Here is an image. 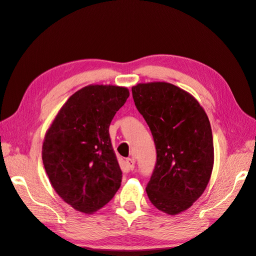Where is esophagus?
Segmentation results:
<instances>
[{"label": "esophagus", "instance_id": "1", "mask_svg": "<svg viewBox=\"0 0 256 256\" xmlns=\"http://www.w3.org/2000/svg\"><path fill=\"white\" fill-rule=\"evenodd\" d=\"M126 162L128 164V169H130V170L134 169V167H135V160L134 158H126Z\"/></svg>", "mask_w": 256, "mask_h": 256}]
</instances>
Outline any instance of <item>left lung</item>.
I'll list each match as a JSON object with an SVG mask.
<instances>
[{
    "label": "left lung",
    "instance_id": "1",
    "mask_svg": "<svg viewBox=\"0 0 256 256\" xmlns=\"http://www.w3.org/2000/svg\"><path fill=\"white\" fill-rule=\"evenodd\" d=\"M132 94L156 149L146 192L156 208L176 215L190 208L208 184L214 164L210 120L192 96L172 84H138Z\"/></svg>",
    "mask_w": 256,
    "mask_h": 256
}]
</instances>
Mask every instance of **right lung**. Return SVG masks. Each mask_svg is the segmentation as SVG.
I'll return each instance as SVG.
<instances>
[{
    "mask_svg": "<svg viewBox=\"0 0 256 256\" xmlns=\"http://www.w3.org/2000/svg\"><path fill=\"white\" fill-rule=\"evenodd\" d=\"M128 96L123 87L87 86L68 98L48 130L44 169L55 192L76 210L96 212L120 188L122 171L108 128Z\"/></svg>",
    "mask_w": 256,
    "mask_h": 256,
    "instance_id": "right-lung-1",
    "label": "right lung"
}]
</instances>
